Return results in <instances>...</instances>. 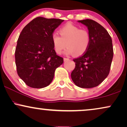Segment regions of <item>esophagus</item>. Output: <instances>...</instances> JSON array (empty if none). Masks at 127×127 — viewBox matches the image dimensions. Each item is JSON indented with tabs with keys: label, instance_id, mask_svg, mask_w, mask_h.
<instances>
[{
	"label": "esophagus",
	"instance_id": "obj_1",
	"mask_svg": "<svg viewBox=\"0 0 127 127\" xmlns=\"http://www.w3.org/2000/svg\"><path fill=\"white\" fill-rule=\"evenodd\" d=\"M67 60H69V59L66 58V57H64V61H67Z\"/></svg>",
	"mask_w": 127,
	"mask_h": 127
}]
</instances>
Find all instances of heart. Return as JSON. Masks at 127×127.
<instances>
[{
    "label": "heart",
    "mask_w": 127,
    "mask_h": 127,
    "mask_svg": "<svg viewBox=\"0 0 127 127\" xmlns=\"http://www.w3.org/2000/svg\"><path fill=\"white\" fill-rule=\"evenodd\" d=\"M60 34L53 33L52 40L54 50L60 54L67 46L65 53L82 56L89 49L91 42L90 34L88 30L81 29L76 26L68 23L60 28Z\"/></svg>",
    "instance_id": "b5f03b06"
}]
</instances>
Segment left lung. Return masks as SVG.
Returning a JSON list of instances; mask_svg holds the SVG:
<instances>
[{
  "label": "left lung",
  "instance_id": "8db88e82",
  "mask_svg": "<svg viewBox=\"0 0 127 127\" xmlns=\"http://www.w3.org/2000/svg\"><path fill=\"white\" fill-rule=\"evenodd\" d=\"M78 22L88 28L91 42L83 55L73 59L75 66L71 77L77 86L90 89L100 84L109 74L113 58V43L108 32L95 21L85 19Z\"/></svg>",
  "mask_w": 127,
  "mask_h": 127
}]
</instances>
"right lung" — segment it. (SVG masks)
<instances>
[{
	"label": "right lung",
	"mask_w": 127,
	"mask_h": 127,
	"mask_svg": "<svg viewBox=\"0 0 127 127\" xmlns=\"http://www.w3.org/2000/svg\"><path fill=\"white\" fill-rule=\"evenodd\" d=\"M64 20L37 17L19 35L15 50L17 74L32 88L41 89L52 83L56 69L63 63L57 55L52 36Z\"/></svg>",
	"instance_id": "1"
}]
</instances>
